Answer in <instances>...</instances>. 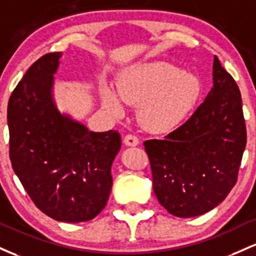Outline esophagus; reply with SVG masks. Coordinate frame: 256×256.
I'll return each instance as SVG.
<instances>
[{"label": "esophagus", "instance_id": "obj_1", "mask_svg": "<svg viewBox=\"0 0 256 256\" xmlns=\"http://www.w3.org/2000/svg\"><path fill=\"white\" fill-rule=\"evenodd\" d=\"M123 142L127 146H136L139 144V138L134 134H127L124 138H123Z\"/></svg>", "mask_w": 256, "mask_h": 256}]
</instances>
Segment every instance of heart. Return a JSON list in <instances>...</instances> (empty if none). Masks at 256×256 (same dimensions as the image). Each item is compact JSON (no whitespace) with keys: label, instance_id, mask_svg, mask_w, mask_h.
I'll list each match as a JSON object with an SVG mask.
<instances>
[{"label":"heart","instance_id":"b5f03b06","mask_svg":"<svg viewBox=\"0 0 256 256\" xmlns=\"http://www.w3.org/2000/svg\"><path fill=\"white\" fill-rule=\"evenodd\" d=\"M200 92V80L194 74L164 62L132 66L117 81L120 100L138 105L140 124L146 130L158 134L168 133L182 124L196 104ZM102 99L114 116L123 114L122 104L110 88L102 87Z\"/></svg>","mask_w":256,"mask_h":256}]
</instances>
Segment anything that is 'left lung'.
<instances>
[{"label": "left lung", "mask_w": 256, "mask_h": 256, "mask_svg": "<svg viewBox=\"0 0 256 256\" xmlns=\"http://www.w3.org/2000/svg\"><path fill=\"white\" fill-rule=\"evenodd\" d=\"M246 144L240 88L215 56L204 102L162 140L144 142L160 204L179 218L212 210L236 185Z\"/></svg>", "instance_id": "obj_1"}]
</instances>
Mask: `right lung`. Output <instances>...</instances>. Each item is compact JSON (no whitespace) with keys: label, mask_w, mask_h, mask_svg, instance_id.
<instances>
[{"label":"right lung","mask_w":256,"mask_h":256,"mask_svg":"<svg viewBox=\"0 0 256 256\" xmlns=\"http://www.w3.org/2000/svg\"><path fill=\"white\" fill-rule=\"evenodd\" d=\"M60 56L54 52L37 59L12 92L10 160L42 213L81 222L94 219L108 203L120 136L117 130L90 132L56 110L50 92Z\"/></svg>","instance_id":"1"}]
</instances>
